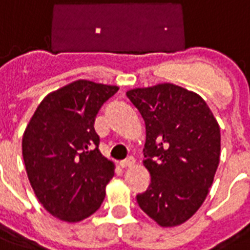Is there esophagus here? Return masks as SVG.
Instances as JSON below:
<instances>
[{"mask_svg": "<svg viewBox=\"0 0 250 250\" xmlns=\"http://www.w3.org/2000/svg\"><path fill=\"white\" fill-rule=\"evenodd\" d=\"M133 163H135L133 157H127L125 160L121 161V163H119V165H121L122 167H131V165H133Z\"/></svg>", "mask_w": 250, "mask_h": 250, "instance_id": "1", "label": "esophagus"}]
</instances>
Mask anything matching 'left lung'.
Segmentation results:
<instances>
[{
  "instance_id": "obj_1",
  "label": "left lung",
  "mask_w": 250,
  "mask_h": 250,
  "mask_svg": "<svg viewBox=\"0 0 250 250\" xmlns=\"http://www.w3.org/2000/svg\"><path fill=\"white\" fill-rule=\"evenodd\" d=\"M128 100L146 123L150 174L140 208L161 227L188 222L205 202L220 161V127L205 100L174 83L136 87Z\"/></svg>"
}]
</instances>
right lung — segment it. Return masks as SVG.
Listing matches in <instances>:
<instances>
[{"instance_id":"add662e5","label":"right lung","mask_w":250,"mask_h":250,"mask_svg":"<svg viewBox=\"0 0 250 250\" xmlns=\"http://www.w3.org/2000/svg\"><path fill=\"white\" fill-rule=\"evenodd\" d=\"M115 85L77 80L49 93L34 112L22 139L28 181L55 218L81 222L100 208L115 165L98 149L94 122Z\"/></svg>"}]
</instances>
